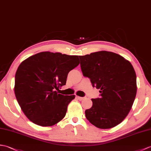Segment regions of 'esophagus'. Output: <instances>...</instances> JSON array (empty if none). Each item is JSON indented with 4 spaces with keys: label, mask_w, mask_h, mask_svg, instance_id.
<instances>
[{
    "label": "esophagus",
    "mask_w": 151,
    "mask_h": 151,
    "mask_svg": "<svg viewBox=\"0 0 151 151\" xmlns=\"http://www.w3.org/2000/svg\"><path fill=\"white\" fill-rule=\"evenodd\" d=\"M76 99H78L79 100H83L84 99H85V98H84V97H80V96H76Z\"/></svg>",
    "instance_id": "34e87169"
}]
</instances>
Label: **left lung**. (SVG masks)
Instances as JSON below:
<instances>
[{
  "label": "left lung",
  "mask_w": 151,
  "mask_h": 151,
  "mask_svg": "<svg viewBox=\"0 0 151 151\" xmlns=\"http://www.w3.org/2000/svg\"><path fill=\"white\" fill-rule=\"evenodd\" d=\"M83 75L100 91V98L85 111L95 127L110 129L127 116L136 97V75L131 62L113 52L101 51L79 56Z\"/></svg>",
  "instance_id": "obj_1"
}]
</instances>
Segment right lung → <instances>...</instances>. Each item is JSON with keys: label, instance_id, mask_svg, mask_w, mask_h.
<instances>
[{"label": "right lung", "instance_id": "right-lung-1", "mask_svg": "<svg viewBox=\"0 0 151 151\" xmlns=\"http://www.w3.org/2000/svg\"><path fill=\"white\" fill-rule=\"evenodd\" d=\"M80 64L78 56L41 52L24 60L17 70L15 94L24 113L38 125L48 127L65 116L75 95L57 91L65 86L71 70Z\"/></svg>", "mask_w": 151, "mask_h": 151}]
</instances>
